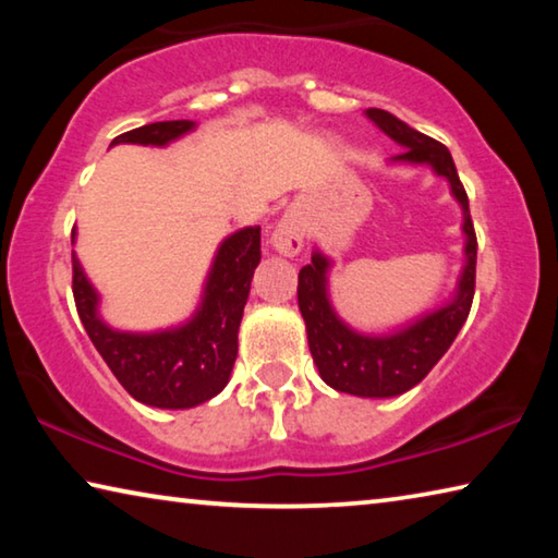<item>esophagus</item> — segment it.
<instances>
[{"mask_svg": "<svg viewBox=\"0 0 558 558\" xmlns=\"http://www.w3.org/2000/svg\"><path fill=\"white\" fill-rule=\"evenodd\" d=\"M302 239H305V223L298 214H286L282 219L278 221L276 231L270 235V243L272 248H276L280 256H298L302 251Z\"/></svg>", "mask_w": 558, "mask_h": 558, "instance_id": "esophagus-1", "label": "esophagus"}]
</instances>
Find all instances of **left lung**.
<instances>
[{
  "label": "left lung",
  "mask_w": 558,
  "mask_h": 558,
  "mask_svg": "<svg viewBox=\"0 0 558 558\" xmlns=\"http://www.w3.org/2000/svg\"><path fill=\"white\" fill-rule=\"evenodd\" d=\"M364 116L396 145L403 147V153L393 155L389 165L430 167L433 174L446 179L450 194L456 196L462 209V233H465V245H462L465 263H462L452 298L446 305L423 313L384 335L359 332L337 315L332 298H329V270L335 263L323 251L315 248L313 263L300 270L298 305L302 319H305L310 352H313L323 381L335 391L362 396V399H391L426 379L438 359L448 352L460 327L465 325L472 295H475L477 239L470 221L468 194L460 184L448 147L409 128L386 110L369 108Z\"/></svg>",
  "instance_id": "1"
}]
</instances>
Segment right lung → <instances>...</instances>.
I'll return each instance as SVG.
<instances>
[{
    "mask_svg": "<svg viewBox=\"0 0 558 558\" xmlns=\"http://www.w3.org/2000/svg\"><path fill=\"white\" fill-rule=\"evenodd\" d=\"M194 120H165L122 132L112 145L167 147L189 135ZM110 145V147H112ZM71 241L75 243V229ZM260 263V226L226 235L204 280L199 307L182 325L155 332H125L100 317V295L73 253V298L90 342L132 399L155 409H194L231 379L239 327L251 280Z\"/></svg>",
    "mask_w": 558,
    "mask_h": 558,
    "instance_id": "obj_1",
    "label": "right lung"
}]
</instances>
